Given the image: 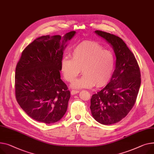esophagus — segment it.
I'll return each instance as SVG.
<instances>
[{"mask_svg": "<svg viewBox=\"0 0 154 154\" xmlns=\"http://www.w3.org/2000/svg\"><path fill=\"white\" fill-rule=\"evenodd\" d=\"M79 92V90H72L71 91H70V94L71 95H75L77 94H78Z\"/></svg>", "mask_w": 154, "mask_h": 154, "instance_id": "esophagus-1", "label": "esophagus"}]
</instances>
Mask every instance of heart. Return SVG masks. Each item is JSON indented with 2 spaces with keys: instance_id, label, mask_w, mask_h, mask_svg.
Wrapping results in <instances>:
<instances>
[{
  "instance_id": "b5f03b06",
  "label": "heart",
  "mask_w": 154,
  "mask_h": 154,
  "mask_svg": "<svg viewBox=\"0 0 154 154\" xmlns=\"http://www.w3.org/2000/svg\"><path fill=\"white\" fill-rule=\"evenodd\" d=\"M70 56L71 59L66 57L61 60L60 69L64 79L72 82L80 74V69L84 74L72 84V87L90 88L95 85L101 87L108 83L115 63L111 51L87 41L77 45L71 51Z\"/></svg>"
}]
</instances>
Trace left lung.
<instances>
[{"label": "left lung", "mask_w": 154, "mask_h": 154, "mask_svg": "<svg viewBox=\"0 0 154 154\" xmlns=\"http://www.w3.org/2000/svg\"><path fill=\"white\" fill-rule=\"evenodd\" d=\"M95 33L110 45L116 58L109 82L90 100L92 116L100 124L109 125L123 119L134 105L141 83L140 72L134 55L123 40L102 31Z\"/></svg>", "instance_id": "1"}]
</instances>
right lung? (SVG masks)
<instances>
[{"label":"right lung","instance_id":"1","mask_svg":"<svg viewBox=\"0 0 154 154\" xmlns=\"http://www.w3.org/2000/svg\"><path fill=\"white\" fill-rule=\"evenodd\" d=\"M74 31L35 39L22 52L15 69L18 103L33 119L53 124L66 112L70 91L60 79V63Z\"/></svg>","mask_w":154,"mask_h":154}]
</instances>
